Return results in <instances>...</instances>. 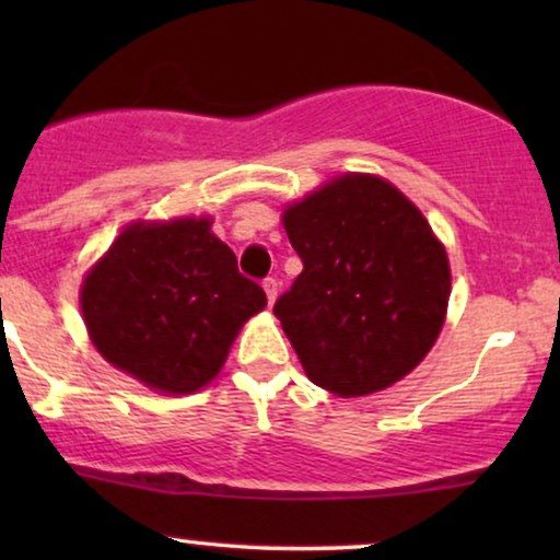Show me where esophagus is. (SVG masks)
Segmentation results:
<instances>
[{"instance_id":"esophagus-1","label":"esophagus","mask_w":560,"mask_h":560,"mask_svg":"<svg viewBox=\"0 0 560 560\" xmlns=\"http://www.w3.org/2000/svg\"><path fill=\"white\" fill-rule=\"evenodd\" d=\"M262 289H266L268 305H273L276 294H279V281H276V279H266V281H262Z\"/></svg>"}]
</instances>
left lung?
I'll return each instance as SVG.
<instances>
[{"label":"left lung","mask_w":560,"mask_h":560,"mask_svg":"<svg viewBox=\"0 0 560 560\" xmlns=\"http://www.w3.org/2000/svg\"><path fill=\"white\" fill-rule=\"evenodd\" d=\"M281 223L302 273L273 313L305 376L339 397L408 376L440 337L453 287L421 210L376 173H342L289 202Z\"/></svg>","instance_id":"8db88e82"}]
</instances>
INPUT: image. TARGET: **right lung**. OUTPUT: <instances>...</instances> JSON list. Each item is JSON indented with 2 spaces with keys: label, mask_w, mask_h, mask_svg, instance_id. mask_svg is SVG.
<instances>
[{
  "label": "right lung",
  "mask_w": 560,
  "mask_h": 560,
  "mask_svg": "<svg viewBox=\"0 0 560 560\" xmlns=\"http://www.w3.org/2000/svg\"><path fill=\"white\" fill-rule=\"evenodd\" d=\"M79 302L96 352L160 395L208 387L268 305L210 215L131 221L83 273Z\"/></svg>",
  "instance_id": "1"
}]
</instances>
